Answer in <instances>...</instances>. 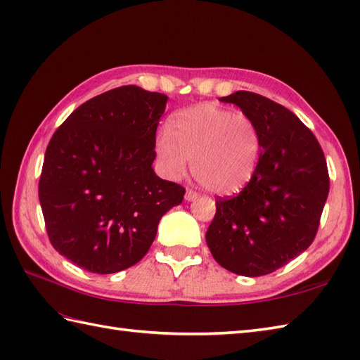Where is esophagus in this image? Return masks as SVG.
Listing matches in <instances>:
<instances>
[{
    "label": "esophagus",
    "instance_id": "1",
    "mask_svg": "<svg viewBox=\"0 0 360 360\" xmlns=\"http://www.w3.org/2000/svg\"><path fill=\"white\" fill-rule=\"evenodd\" d=\"M186 200H188V202H191V200H195V199H198V193H195V191H191V190H187L186 191Z\"/></svg>",
    "mask_w": 360,
    "mask_h": 360
}]
</instances>
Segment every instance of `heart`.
Wrapping results in <instances>:
<instances>
[{"label": "heart", "mask_w": 360, "mask_h": 360, "mask_svg": "<svg viewBox=\"0 0 360 360\" xmlns=\"http://www.w3.org/2000/svg\"><path fill=\"white\" fill-rule=\"evenodd\" d=\"M262 152L255 120L218 104H196L174 113L169 133L155 141L156 160L172 179L191 172L207 191L219 196L239 193L253 179Z\"/></svg>", "instance_id": "1"}]
</instances>
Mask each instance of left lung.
I'll list each match as a JSON object with an SVG mask.
<instances>
[{"label":"left lung","mask_w":360,"mask_h":360,"mask_svg":"<svg viewBox=\"0 0 360 360\" xmlns=\"http://www.w3.org/2000/svg\"><path fill=\"white\" fill-rule=\"evenodd\" d=\"M219 101L255 120L262 152L248 186L216 200L205 240L225 270L256 278L311 245L330 191L327 161L311 130L283 105L245 90Z\"/></svg>","instance_id":"8db88e82"}]
</instances>
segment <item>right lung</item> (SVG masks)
<instances>
[{"mask_svg": "<svg viewBox=\"0 0 360 360\" xmlns=\"http://www.w3.org/2000/svg\"><path fill=\"white\" fill-rule=\"evenodd\" d=\"M167 98L122 86L89 99L50 139L38 195L50 242L98 274L139 262L186 188L153 170Z\"/></svg>", "mask_w": 360, "mask_h": 360, "instance_id": "right-lung-1", "label": "right lung"}]
</instances>
